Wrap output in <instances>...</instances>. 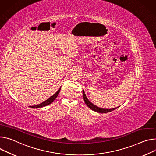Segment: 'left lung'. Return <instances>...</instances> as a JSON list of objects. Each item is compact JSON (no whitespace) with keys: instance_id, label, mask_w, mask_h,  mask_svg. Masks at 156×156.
<instances>
[{"instance_id":"1","label":"left lung","mask_w":156,"mask_h":156,"mask_svg":"<svg viewBox=\"0 0 156 156\" xmlns=\"http://www.w3.org/2000/svg\"><path fill=\"white\" fill-rule=\"evenodd\" d=\"M83 99H84V102H85L86 105H87L88 107H89L91 109H92L93 111H94L96 112H100V113H106V112H111L113 110H115V109L119 108V107H117V108H112V109H103V108H99L95 105H94L93 103H91L86 96L85 94H84V90H83Z\"/></svg>"}]
</instances>
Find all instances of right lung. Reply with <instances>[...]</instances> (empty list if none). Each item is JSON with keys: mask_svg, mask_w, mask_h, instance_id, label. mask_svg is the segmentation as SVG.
<instances>
[{"mask_svg": "<svg viewBox=\"0 0 156 156\" xmlns=\"http://www.w3.org/2000/svg\"><path fill=\"white\" fill-rule=\"evenodd\" d=\"M60 90H61V87L60 88V89H59L56 92L55 94H54L53 96H51L50 98H49L48 99V100H47L46 101H44L43 103H40V104H39V105H35V106H29V107H30V108H38L44 107V106H47V105L51 104V103L55 100V98H56V97H57L58 94H59V93H60Z\"/></svg>", "mask_w": 156, "mask_h": 156, "instance_id": "1", "label": "right lung"}]
</instances>
